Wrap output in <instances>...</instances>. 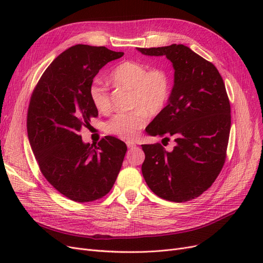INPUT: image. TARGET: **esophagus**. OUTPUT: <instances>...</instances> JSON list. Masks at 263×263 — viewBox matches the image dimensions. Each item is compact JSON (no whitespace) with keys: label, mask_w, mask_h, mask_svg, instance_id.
Instances as JSON below:
<instances>
[{"label":"esophagus","mask_w":263,"mask_h":263,"mask_svg":"<svg viewBox=\"0 0 263 263\" xmlns=\"http://www.w3.org/2000/svg\"><path fill=\"white\" fill-rule=\"evenodd\" d=\"M126 145H127V147H128V148H135V147H136V144H135L134 141H130V140H127L126 141Z\"/></svg>","instance_id":"esophagus-1"}]
</instances>
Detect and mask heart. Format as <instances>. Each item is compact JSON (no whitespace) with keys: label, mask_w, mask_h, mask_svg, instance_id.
I'll return each mask as SVG.
<instances>
[{"label":"heart","mask_w":263,"mask_h":263,"mask_svg":"<svg viewBox=\"0 0 263 263\" xmlns=\"http://www.w3.org/2000/svg\"><path fill=\"white\" fill-rule=\"evenodd\" d=\"M109 80L117 87L130 90L129 112L115 114L105 124V130L121 138L133 139L144 127L149 115L160 114L168 104L172 83L169 73L161 68H148L142 63L127 60L116 66L109 73ZM89 97L100 113L110 109L107 87L94 81L89 87Z\"/></svg>","instance_id":"1"}]
</instances>
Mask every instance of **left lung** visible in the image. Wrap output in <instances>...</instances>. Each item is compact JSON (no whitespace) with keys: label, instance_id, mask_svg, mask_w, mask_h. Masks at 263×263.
Listing matches in <instances>:
<instances>
[{"label":"left lung","instance_id":"8db88e82","mask_svg":"<svg viewBox=\"0 0 263 263\" xmlns=\"http://www.w3.org/2000/svg\"><path fill=\"white\" fill-rule=\"evenodd\" d=\"M137 49L147 55H165L174 69L168 105L146 133L173 137L176 146L169 153L160 144L141 145L142 176L163 200H194L211 187L226 160L232 121L224 81L212 62L184 45Z\"/></svg>","mask_w":263,"mask_h":263}]
</instances>
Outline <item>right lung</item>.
<instances>
[{
  "label": "right lung",
  "instance_id": "obj_1",
  "mask_svg": "<svg viewBox=\"0 0 263 263\" xmlns=\"http://www.w3.org/2000/svg\"><path fill=\"white\" fill-rule=\"evenodd\" d=\"M106 47L76 45L60 53L39 79L27 112V134L43 176L71 201L85 203L113 187L127 151L112 136L84 144L80 132L99 115L89 97L94 77L123 57Z\"/></svg>",
  "mask_w": 263,
  "mask_h": 263
}]
</instances>
